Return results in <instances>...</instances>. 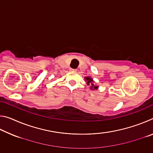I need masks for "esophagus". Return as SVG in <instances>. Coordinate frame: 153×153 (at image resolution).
Wrapping results in <instances>:
<instances>
[{
    "mask_svg": "<svg viewBox=\"0 0 153 153\" xmlns=\"http://www.w3.org/2000/svg\"><path fill=\"white\" fill-rule=\"evenodd\" d=\"M69 70H70V71H72V72H76L77 71V69L70 68V69H69Z\"/></svg>",
    "mask_w": 153,
    "mask_h": 153,
    "instance_id": "esophagus-1",
    "label": "esophagus"
}]
</instances>
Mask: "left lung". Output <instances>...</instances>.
I'll use <instances>...</instances> for the list:
<instances>
[{
    "instance_id": "obj_1",
    "label": "left lung",
    "mask_w": 153,
    "mask_h": 153,
    "mask_svg": "<svg viewBox=\"0 0 153 153\" xmlns=\"http://www.w3.org/2000/svg\"><path fill=\"white\" fill-rule=\"evenodd\" d=\"M84 79L86 81V84L88 85V86H90V85H91V86H90V89L97 90L98 88V86H95V85L93 84V83H94V81H93V79L91 78V77H84Z\"/></svg>"
}]
</instances>
